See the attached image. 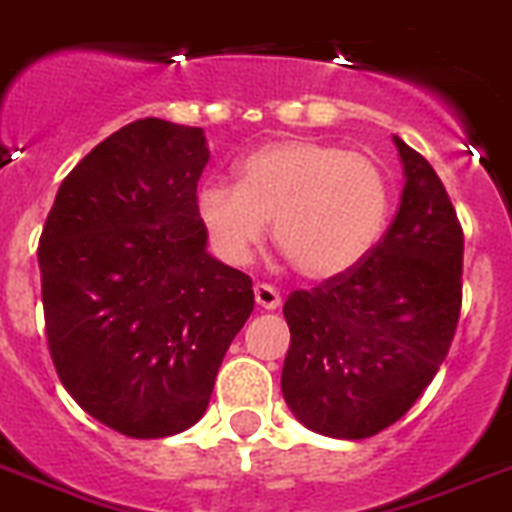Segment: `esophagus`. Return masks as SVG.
<instances>
[{
	"mask_svg": "<svg viewBox=\"0 0 512 512\" xmlns=\"http://www.w3.org/2000/svg\"><path fill=\"white\" fill-rule=\"evenodd\" d=\"M253 295H256V305L264 310H277L282 305V298H279V292L272 285H256Z\"/></svg>",
	"mask_w": 512,
	"mask_h": 512,
	"instance_id": "esophagus-1",
	"label": "esophagus"
}]
</instances>
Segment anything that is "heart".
I'll list each match as a JSON object with an SVG mask.
<instances>
[{"mask_svg": "<svg viewBox=\"0 0 512 512\" xmlns=\"http://www.w3.org/2000/svg\"><path fill=\"white\" fill-rule=\"evenodd\" d=\"M386 170L368 155L316 139H277L248 152L233 183L209 181L196 214L227 266H246L272 222L277 248L310 282L355 272L391 220Z\"/></svg>", "mask_w": 512, "mask_h": 512, "instance_id": "obj_1", "label": "heart"}]
</instances>
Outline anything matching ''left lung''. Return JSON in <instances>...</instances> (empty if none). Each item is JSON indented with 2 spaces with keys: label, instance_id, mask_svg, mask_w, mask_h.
Masks as SVG:
<instances>
[{
  "label": "left lung",
  "instance_id": "left-lung-1",
  "mask_svg": "<svg viewBox=\"0 0 512 512\" xmlns=\"http://www.w3.org/2000/svg\"><path fill=\"white\" fill-rule=\"evenodd\" d=\"M404 165L399 212L347 277L295 290L282 396L308 430L378 435L404 417L443 365L461 313L464 230L425 157L393 137Z\"/></svg>",
  "mask_w": 512,
  "mask_h": 512
}]
</instances>
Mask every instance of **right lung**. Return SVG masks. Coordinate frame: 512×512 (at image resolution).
<instances>
[{"instance_id": "obj_1", "label": "right lung", "mask_w": 512, "mask_h": 512, "mask_svg": "<svg viewBox=\"0 0 512 512\" xmlns=\"http://www.w3.org/2000/svg\"><path fill=\"white\" fill-rule=\"evenodd\" d=\"M207 160L199 126L131 121L74 165L43 225V316L61 386L129 438L202 419L253 310L251 277L207 253L196 214Z\"/></svg>"}]
</instances>
